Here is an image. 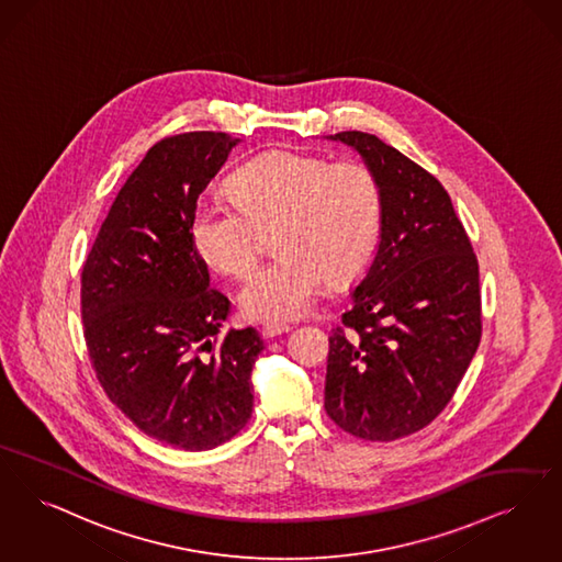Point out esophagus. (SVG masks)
Instances as JSON below:
<instances>
[{
    "mask_svg": "<svg viewBox=\"0 0 562 562\" xmlns=\"http://www.w3.org/2000/svg\"><path fill=\"white\" fill-rule=\"evenodd\" d=\"M289 330H291V326L284 324V322H268V324H263L261 335L266 338H273L278 337V335H284V333H289Z\"/></svg>",
    "mask_w": 562,
    "mask_h": 562,
    "instance_id": "34e87169",
    "label": "esophagus"
}]
</instances>
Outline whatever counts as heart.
Listing matches in <instances>:
<instances>
[{"label": "heart", "instance_id": "1", "mask_svg": "<svg viewBox=\"0 0 562 562\" xmlns=\"http://www.w3.org/2000/svg\"><path fill=\"white\" fill-rule=\"evenodd\" d=\"M229 194L234 201L194 206L190 240L209 270L243 278L273 229L271 245L280 252L238 294L250 319L305 314L326 280H353L379 245L381 180L363 160L270 150L232 176Z\"/></svg>", "mask_w": 562, "mask_h": 562}]
</instances>
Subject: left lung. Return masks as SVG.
<instances>
[{"instance_id":"1","label":"left lung","mask_w":562,"mask_h":562,"mask_svg":"<svg viewBox=\"0 0 562 562\" xmlns=\"http://www.w3.org/2000/svg\"><path fill=\"white\" fill-rule=\"evenodd\" d=\"M382 188L381 245L333 330L324 407L345 432L395 441L449 404L481 340L479 261L446 188L376 135L340 132Z\"/></svg>"}]
</instances>
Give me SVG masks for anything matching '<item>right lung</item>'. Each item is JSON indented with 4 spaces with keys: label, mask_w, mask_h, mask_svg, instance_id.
I'll use <instances>...</instances> for the list:
<instances>
[{
    "label": "right lung",
    "mask_w": 562,
    "mask_h": 562,
    "mask_svg": "<svg viewBox=\"0 0 562 562\" xmlns=\"http://www.w3.org/2000/svg\"><path fill=\"white\" fill-rule=\"evenodd\" d=\"M240 139L167 135L119 190L81 271L91 368L135 427L171 448L213 449L252 414L257 330L220 326L227 296L190 240V217Z\"/></svg>",
    "instance_id": "obj_1"
}]
</instances>
